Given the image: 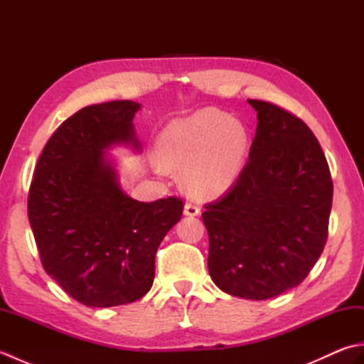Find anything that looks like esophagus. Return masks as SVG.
<instances>
[{
  "instance_id": "esophagus-1",
  "label": "esophagus",
  "mask_w": 364,
  "mask_h": 364,
  "mask_svg": "<svg viewBox=\"0 0 364 364\" xmlns=\"http://www.w3.org/2000/svg\"><path fill=\"white\" fill-rule=\"evenodd\" d=\"M184 214L186 215H198L200 214V206L196 202H188L184 205Z\"/></svg>"
}]
</instances>
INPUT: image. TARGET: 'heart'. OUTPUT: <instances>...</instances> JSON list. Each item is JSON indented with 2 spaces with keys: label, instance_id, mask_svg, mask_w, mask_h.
<instances>
[{
  "label": "heart",
  "instance_id": "1",
  "mask_svg": "<svg viewBox=\"0 0 364 364\" xmlns=\"http://www.w3.org/2000/svg\"><path fill=\"white\" fill-rule=\"evenodd\" d=\"M245 151L244 127L215 107L172 122L159 141L161 166L184 170V184L198 196L228 189L241 173Z\"/></svg>",
  "mask_w": 364,
  "mask_h": 364
}]
</instances>
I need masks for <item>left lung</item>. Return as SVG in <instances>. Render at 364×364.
I'll use <instances>...</instances> for the list:
<instances>
[{"instance_id":"1","label":"left lung","mask_w":364,"mask_h":364,"mask_svg":"<svg viewBox=\"0 0 364 364\" xmlns=\"http://www.w3.org/2000/svg\"><path fill=\"white\" fill-rule=\"evenodd\" d=\"M249 103L258 119L249 161L202 218L213 282L231 296L264 300L296 288L319 259L333 181L304 120L262 100Z\"/></svg>"}]
</instances>
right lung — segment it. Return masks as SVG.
<instances>
[{
    "label": "right lung",
    "mask_w": 364,
    "mask_h": 364,
    "mask_svg": "<svg viewBox=\"0 0 364 364\" xmlns=\"http://www.w3.org/2000/svg\"><path fill=\"white\" fill-rule=\"evenodd\" d=\"M131 100L90 105L63 122L37 161L28 218L45 272L80 304L136 301L150 291L154 257L181 219L183 200L145 203L128 197L105 150L141 149Z\"/></svg>",
    "instance_id": "1"
}]
</instances>
